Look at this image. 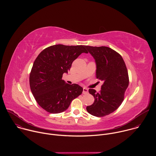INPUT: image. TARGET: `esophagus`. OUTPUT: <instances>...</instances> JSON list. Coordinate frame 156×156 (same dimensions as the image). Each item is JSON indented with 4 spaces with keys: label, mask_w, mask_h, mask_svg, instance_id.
I'll use <instances>...</instances> for the list:
<instances>
[{
    "label": "esophagus",
    "mask_w": 156,
    "mask_h": 156,
    "mask_svg": "<svg viewBox=\"0 0 156 156\" xmlns=\"http://www.w3.org/2000/svg\"><path fill=\"white\" fill-rule=\"evenodd\" d=\"M88 93V89L87 87H83V94H86Z\"/></svg>",
    "instance_id": "34e87169"
}]
</instances>
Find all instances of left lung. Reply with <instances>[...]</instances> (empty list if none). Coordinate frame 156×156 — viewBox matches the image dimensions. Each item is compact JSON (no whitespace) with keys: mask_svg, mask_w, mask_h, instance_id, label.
I'll return each mask as SVG.
<instances>
[{"mask_svg":"<svg viewBox=\"0 0 156 156\" xmlns=\"http://www.w3.org/2000/svg\"><path fill=\"white\" fill-rule=\"evenodd\" d=\"M95 59L96 78L103 82L101 90L97 93L90 89L94 98V103L86 107L89 114L101 117L114 112L122 104L129 84L125 63L116 51L105 46H86Z\"/></svg>","mask_w":156,"mask_h":156,"instance_id":"8db88e82","label":"left lung"}]
</instances>
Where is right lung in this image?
<instances>
[{
  "label": "right lung",
  "instance_id": "1",
  "mask_svg": "<svg viewBox=\"0 0 156 156\" xmlns=\"http://www.w3.org/2000/svg\"><path fill=\"white\" fill-rule=\"evenodd\" d=\"M86 46H51L44 49L34 60L30 75L31 91L37 104L47 112H63L81 94L82 87L66 83L62 78L81 54L88 53Z\"/></svg>",
  "mask_w": 156,
  "mask_h": 156
}]
</instances>
